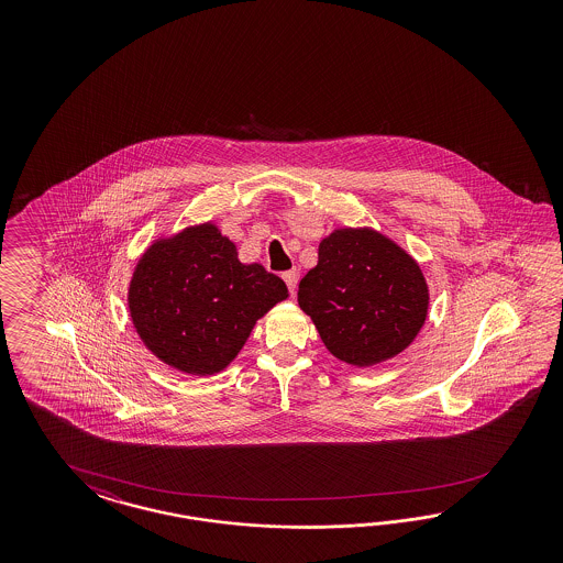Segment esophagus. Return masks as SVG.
I'll return each instance as SVG.
<instances>
[{
  "label": "esophagus",
  "mask_w": 563,
  "mask_h": 563,
  "mask_svg": "<svg viewBox=\"0 0 563 563\" xmlns=\"http://www.w3.org/2000/svg\"><path fill=\"white\" fill-rule=\"evenodd\" d=\"M283 280L287 283V287H289L290 292H295L297 289V274L289 271V273H283Z\"/></svg>",
  "instance_id": "34e87169"
}]
</instances>
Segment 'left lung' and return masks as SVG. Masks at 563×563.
<instances>
[{"label":"left lung","instance_id":"left-lung-1","mask_svg":"<svg viewBox=\"0 0 563 563\" xmlns=\"http://www.w3.org/2000/svg\"><path fill=\"white\" fill-rule=\"evenodd\" d=\"M297 301L334 357L367 367L398 355L426 324L429 292L417 262L372 229H341L320 243Z\"/></svg>","mask_w":563,"mask_h":563}]
</instances>
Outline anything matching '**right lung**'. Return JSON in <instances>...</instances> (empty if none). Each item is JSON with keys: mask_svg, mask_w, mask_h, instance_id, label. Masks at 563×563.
<instances>
[{"mask_svg": "<svg viewBox=\"0 0 563 563\" xmlns=\"http://www.w3.org/2000/svg\"><path fill=\"white\" fill-rule=\"evenodd\" d=\"M287 299V285L260 264H241L214 224L156 241L130 283L142 342L170 367L212 375L238 357L257 318Z\"/></svg>", "mask_w": 563, "mask_h": 563, "instance_id": "right-lung-1", "label": "right lung"}]
</instances>
